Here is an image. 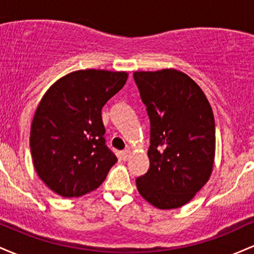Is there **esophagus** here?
<instances>
[{
	"label": "esophagus",
	"instance_id": "esophagus-1",
	"mask_svg": "<svg viewBox=\"0 0 254 254\" xmlns=\"http://www.w3.org/2000/svg\"><path fill=\"white\" fill-rule=\"evenodd\" d=\"M131 155V150L130 149H125L122 151V159L123 160H127Z\"/></svg>",
	"mask_w": 254,
	"mask_h": 254
}]
</instances>
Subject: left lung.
Masks as SVG:
<instances>
[{"instance_id":"left-lung-1","label":"left lung","mask_w":254,"mask_h":254,"mask_svg":"<svg viewBox=\"0 0 254 254\" xmlns=\"http://www.w3.org/2000/svg\"><path fill=\"white\" fill-rule=\"evenodd\" d=\"M150 119L149 171L139 194L157 209L185 205L208 183L215 160V119L200 87L177 69L135 71Z\"/></svg>"}]
</instances>
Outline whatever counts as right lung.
I'll return each instance as SVG.
<instances>
[{"label":"right lung","mask_w":254,"mask_h":254,"mask_svg":"<svg viewBox=\"0 0 254 254\" xmlns=\"http://www.w3.org/2000/svg\"><path fill=\"white\" fill-rule=\"evenodd\" d=\"M127 72L76 70L46 90L31 125L34 170L62 197H80L104 183L117 157L105 144L101 109L124 87Z\"/></svg>","instance_id":"add662e5"}]
</instances>
